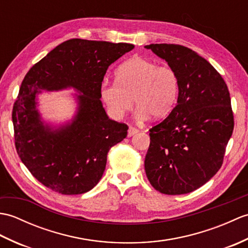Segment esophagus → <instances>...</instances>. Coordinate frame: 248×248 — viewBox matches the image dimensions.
<instances>
[{
	"instance_id": "1",
	"label": "esophagus",
	"mask_w": 248,
	"mask_h": 248,
	"mask_svg": "<svg viewBox=\"0 0 248 248\" xmlns=\"http://www.w3.org/2000/svg\"><path fill=\"white\" fill-rule=\"evenodd\" d=\"M139 133V129H136L134 127H130L128 130V136H133L134 134Z\"/></svg>"
}]
</instances>
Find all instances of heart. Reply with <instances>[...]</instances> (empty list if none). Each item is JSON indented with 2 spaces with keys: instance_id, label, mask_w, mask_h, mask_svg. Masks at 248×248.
<instances>
[{
  "instance_id": "obj_1",
  "label": "heart",
  "mask_w": 248,
  "mask_h": 248,
  "mask_svg": "<svg viewBox=\"0 0 248 248\" xmlns=\"http://www.w3.org/2000/svg\"><path fill=\"white\" fill-rule=\"evenodd\" d=\"M115 76V83L103 82L100 86V96L113 118L131 110L133 99L140 118H164L175 107L179 82L170 67L135 56L121 64Z\"/></svg>"
}]
</instances>
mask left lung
Here are the masks:
<instances>
[{"instance_id": "obj_1", "label": "left lung", "mask_w": 248, "mask_h": 248, "mask_svg": "<svg viewBox=\"0 0 248 248\" xmlns=\"http://www.w3.org/2000/svg\"><path fill=\"white\" fill-rule=\"evenodd\" d=\"M145 48L165 60L179 82L176 107L149 130L146 175L162 194L193 192L223 164L234 127L228 87L208 61L186 46L152 44Z\"/></svg>"}]
</instances>
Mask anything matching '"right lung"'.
I'll return each mask as SVG.
<instances>
[{
	"label": "right lung",
	"instance_id": "add662e5",
	"mask_svg": "<svg viewBox=\"0 0 248 248\" xmlns=\"http://www.w3.org/2000/svg\"><path fill=\"white\" fill-rule=\"evenodd\" d=\"M134 48L131 44L70 39L56 46L26 73L13 108L16 150L40 183L62 195L83 194L96 186L108 152L128 134L125 124L109 119L100 86L110 64ZM75 87L79 108L60 129L44 126L35 109L41 90Z\"/></svg>",
	"mask_w": 248,
	"mask_h": 248
}]
</instances>
